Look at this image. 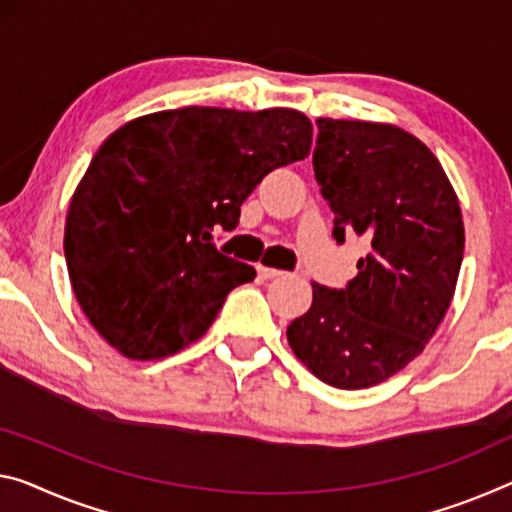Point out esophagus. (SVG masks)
Returning a JSON list of instances; mask_svg holds the SVG:
<instances>
[{"mask_svg": "<svg viewBox=\"0 0 512 512\" xmlns=\"http://www.w3.org/2000/svg\"><path fill=\"white\" fill-rule=\"evenodd\" d=\"M258 274H261L263 279H277L281 277V270H277V267H267V265H258Z\"/></svg>", "mask_w": 512, "mask_h": 512, "instance_id": "obj_1", "label": "esophagus"}]
</instances>
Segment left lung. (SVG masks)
Returning <instances> with one entry per match:
<instances>
[{"label":"left lung","instance_id":"8db88e82","mask_svg":"<svg viewBox=\"0 0 512 512\" xmlns=\"http://www.w3.org/2000/svg\"><path fill=\"white\" fill-rule=\"evenodd\" d=\"M313 169L334 238L368 254L343 290L313 283L288 325L295 357L336 389H366L419 357L451 306L465 224L458 194L430 148L391 123L318 119Z\"/></svg>","mask_w":512,"mask_h":512}]
</instances>
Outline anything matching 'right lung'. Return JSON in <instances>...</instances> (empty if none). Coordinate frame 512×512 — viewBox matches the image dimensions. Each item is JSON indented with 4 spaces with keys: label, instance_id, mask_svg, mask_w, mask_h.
I'll return each mask as SVG.
<instances>
[{
    "label": "right lung",
    "instance_id": "add662e5",
    "mask_svg": "<svg viewBox=\"0 0 512 512\" xmlns=\"http://www.w3.org/2000/svg\"><path fill=\"white\" fill-rule=\"evenodd\" d=\"M313 125L288 107L164 109L112 132L75 187L64 231L84 316L128 359L176 355L208 332L235 286L256 277L219 254L261 180L311 151Z\"/></svg>",
    "mask_w": 512,
    "mask_h": 512
}]
</instances>
